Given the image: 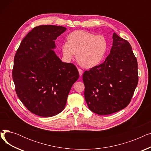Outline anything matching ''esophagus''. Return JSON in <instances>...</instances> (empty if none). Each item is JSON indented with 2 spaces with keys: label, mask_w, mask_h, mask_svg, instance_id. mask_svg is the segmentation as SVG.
<instances>
[{
  "label": "esophagus",
  "mask_w": 151,
  "mask_h": 151,
  "mask_svg": "<svg viewBox=\"0 0 151 151\" xmlns=\"http://www.w3.org/2000/svg\"><path fill=\"white\" fill-rule=\"evenodd\" d=\"M78 71H79V74H80V76H82V75H83V70H82L81 69H80V68H79V69H78Z\"/></svg>",
  "instance_id": "esophagus-1"
}]
</instances>
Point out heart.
Here are the masks:
<instances>
[{"label": "heart", "mask_w": 151, "mask_h": 151, "mask_svg": "<svg viewBox=\"0 0 151 151\" xmlns=\"http://www.w3.org/2000/svg\"><path fill=\"white\" fill-rule=\"evenodd\" d=\"M108 49L106 38L84 30H76L69 34L68 42L62 46L63 57L67 61L75 54L80 64L86 68L97 65L105 58Z\"/></svg>", "instance_id": "obj_1"}]
</instances>
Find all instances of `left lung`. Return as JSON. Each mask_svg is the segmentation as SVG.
Here are the masks:
<instances>
[{
    "label": "left lung",
    "instance_id": "obj_1",
    "mask_svg": "<svg viewBox=\"0 0 151 151\" xmlns=\"http://www.w3.org/2000/svg\"><path fill=\"white\" fill-rule=\"evenodd\" d=\"M105 62L83 75L84 97L92 112L107 115L127 106L138 82V63L132 46L115 32Z\"/></svg>",
    "mask_w": 151,
    "mask_h": 151
}]
</instances>
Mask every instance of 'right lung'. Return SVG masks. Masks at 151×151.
Segmentation results:
<instances>
[{
	"label": "right lung",
	"mask_w": 151,
	"mask_h": 151,
	"mask_svg": "<svg viewBox=\"0 0 151 151\" xmlns=\"http://www.w3.org/2000/svg\"><path fill=\"white\" fill-rule=\"evenodd\" d=\"M66 30L53 25L35 27L23 38L14 55L16 92L30 111L39 116L60 113L79 78L73 63L62 62L54 51L55 40Z\"/></svg>",
	"instance_id": "add662e5"
}]
</instances>
